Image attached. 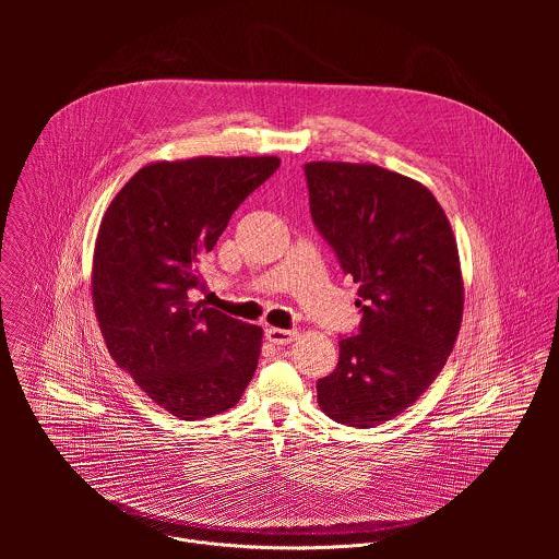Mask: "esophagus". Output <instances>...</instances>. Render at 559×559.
I'll return each instance as SVG.
<instances>
[{"mask_svg": "<svg viewBox=\"0 0 559 559\" xmlns=\"http://www.w3.org/2000/svg\"><path fill=\"white\" fill-rule=\"evenodd\" d=\"M299 337V331L297 329H277V326H269L266 329V340L277 344V346H284V344H290Z\"/></svg>", "mask_w": 559, "mask_h": 559, "instance_id": "1", "label": "esophagus"}]
</instances>
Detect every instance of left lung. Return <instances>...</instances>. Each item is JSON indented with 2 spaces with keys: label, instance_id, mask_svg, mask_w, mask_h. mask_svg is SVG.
Masks as SVG:
<instances>
[{
  "label": "left lung",
  "instance_id": "1",
  "mask_svg": "<svg viewBox=\"0 0 559 559\" xmlns=\"http://www.w3.org/2000/svg\"><path fill=\"white\" fill-rule=\"evenodd\" d=\"M310 211L359 284V333L342 337L319 404L337 424L372 428L408 408L443 370L465 286L452 226L421 182L372 163H306Z\"/></svg>",
  "mask_w": 559,
  "mask_h": 559
}]
</instances>
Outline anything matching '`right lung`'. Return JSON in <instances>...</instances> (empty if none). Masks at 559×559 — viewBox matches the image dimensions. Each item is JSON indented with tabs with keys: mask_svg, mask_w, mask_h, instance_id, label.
Instances as JSON below:
<instances>
[{
	"mask_svg": "<svg viewBox=\"0 0 559 559\" xmlns=\"http://www.w3.org/2000/svg\"><path fill=\"white\" fill-rule=\"evenodd\" d=\"M277 157L155 160L107 206L92 258V304L114 361L178 419L233 408L249 385L262 329L189 299L200 260Z\"/></svg>",
	"mask_w": 559,
	"mask_h": 559,
	"instance_id": "add662e5",
	"label": "right lung"
}]
</instances>
